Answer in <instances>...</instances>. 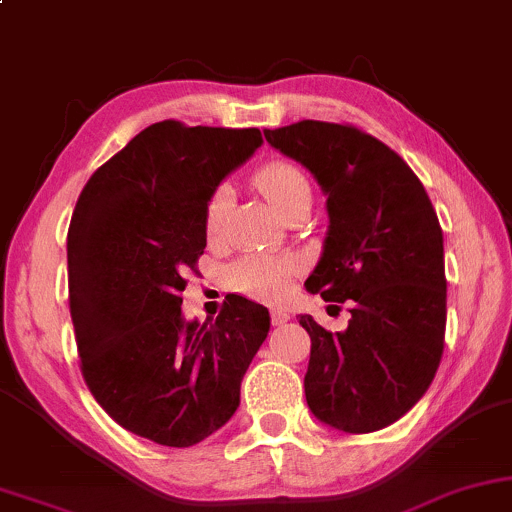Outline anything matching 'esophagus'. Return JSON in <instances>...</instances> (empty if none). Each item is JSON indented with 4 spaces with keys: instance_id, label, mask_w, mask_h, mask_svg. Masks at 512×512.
<instances>
[{
    "instance_id": "34e87169",
    "label": "esophagus",
    "mask_w": 512,
    "mask_h": 512,
    "mask_svg": "<svg viewBox=\"0 0 512 512\" xmlns=\"http://www.w3.org/2000/svg\"><path fill=\"white\" fill-rule=\"evenodd\" d=\"M290 320V313L283 311V309H274L271 311V323L274 325H285Z\"/></svg>"
}]
</instances>
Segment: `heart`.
Instances as JSON below:
<instances>
[{
	"mask_svg": "<svg viewBox=\"0 0 512 512\" xmlns=\"http://www.w3.org/2000/svg\"><path fill=\"white\" fill-rule=\"evenodd\" d=\"M252 182L264 194V199L274 206L278 215H283L302 194H311L309 180H306L302 170L288 161L264 163L252 177ZM227 201V189L224 187L210 194L206 210H203V231H206L208 241H217L222 236ZM297 274L299 264L292 257L248 255L229 269V283L231 288L252 299L278 304L290 297Z\"/></svg>",
	"mask_w": 512,
	"mask_h": 512,
	"instance_id": "obj_1",
	"label": "heart"
}]
</instances>
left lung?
<instances>
[{
  "instance_id": "left-lung-1",
  "label": "left lung",
  "mask_w": 512,
  "mask_h": 512,
  "mask_svg": "<svg viewBox=\"0 0 512 512\" xmlns=\"http://www.w3.org/2000/svg\"><path fill=\"white\" fill-rule=\"evenodd\" d=\"M264 138L302 163L327 196L330 224L306 290L353 302L344 332L299 316L311 337L306 405L337 431H379L419 403L445 349L438 215L412 168L356 126L306 119Z\"/></svg>"
}]
</instances>
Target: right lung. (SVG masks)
Listing matches in <instances>:
<instances>
[{
	"mask_svg": "<svg viewBox=\"0 0 512 512\" xmlns=\"http://www.w3.org/2000/svg\"><path fill=\"white\" fill-rule=\"evenodd\" d=\"M262 145L257 128L159 121L81 189L67 231L81 374L109 417L140 438L192 447L234 417L269 311L234 295L215 320H185L187 269L206 248L203 210Z\"/></svg>",
	"mask_w": 512,
	"mask_h": 512,
	"instance_id": "obj_1",
	"label": "right lung"
}]
</instances>
